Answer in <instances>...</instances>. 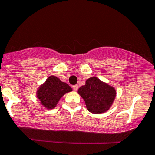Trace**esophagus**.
Masks as SVG:
<instances>
[{"label": "esophagus", "mask_w": 155, "mask_h": 155, "mask_svg": "<svg viewBox=\"0 0 155 155\" xmlns=\"http://www.w3.org/2000/svg\"><path fill=\"white\" fill-rule=\"evenodd\" d=\"M73 90L74 91H77L78 90V85H73Z\"/></svg>", "instance_id": "34e87169"}]
</instances>
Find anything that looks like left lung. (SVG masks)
Wrapping results in <instances>:
<instances>
[{"label":"left lung","mask_w":155,"mask_h":155,"mask_svg":"<svg viewBox=\"0 0 155 155\" xmlns=\"http://www.w3.org/2000/svg\"><path fill=\"white\" fill-rule=\"evenodd\" d=\"M78 93L85 101L87 110L94 114L107 112L116 96L113 87L94 76L87 79L85 85L79 87Z\"/></svg>","instance_id":"1"}]
</instances>
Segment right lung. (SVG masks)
Returning a JSON list of instances; mask_svg holds the SVG:
<instances>
[{"instance_id": "1", "label": "right lung", "mask_w": 155, "mask_h": 155, "mask_svg": "<svg viewBox=\"0 0 155 155\" xmlns=\"http://www.w3.org/2000/svg\"><path fill=\"white\" fill-rule=\"evenodd\" d=\"M70 91L72 88L68 84L61 82L56 76H50L37 89V97L43 107L52 109L56 107L59 100Z\"/></svg>"}]
</instances>
